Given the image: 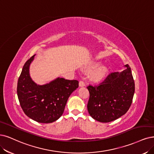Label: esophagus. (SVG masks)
<instances>
[{
    "instance_id": "34e87169",
    "label": "esophagus",
    "mask_w": 154,
    "mask_h": 154,
    "mask_svg": "<svg viewBox=\"0 0 154 154\" xmlns=\"http://www.w3.org/2000/svg\"><path fill=\"white\" fill-rule=\"evenodd\" d=\"M79 86H80V87L85 86V83L83 81H81L80 82H79Z\"/></svg>"
}]
</instances>
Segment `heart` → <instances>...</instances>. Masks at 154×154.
<instances>
[{"mask_svg":"<svg viewBox=\"0 0 154 154\" xmlns=\"http://www.w3.org/2000/svg\"><path fill=\"white\" fill-rule=\"evenodd\" d=\"M98 63L96 62H93L91 63L87 68V71L91 72L93 69L91 75V79L94 82H98L101 81L106 75L109 71V68L106 65H100L99 66Z\"/></svg>","mask_w":154,"mask_h":154,"instance_id":"b5f03b06","label":"heart"}]
</instances>
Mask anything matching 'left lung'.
<instances>
[{
    "label": "left lung",
    "instance_id": "1",
    "mask_svg": "<svg viewBox=\"0 0 154 154\" xmlns=\"http://www.w3.org/2000/svg\"><path fill=\"white\" fill-rule=\"evenodd\" d=\"M121 72L109 74L96 86H89L88 110L96 121L109 122L126 113L132 103L134 81L131 68L127 64Z\"/></svg>",
    "mask_w": 154,
    "mask_h": 154
}]
</instances>
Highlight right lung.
<instances>
[{
    "mask_svg": "<svg viewBox=\"0 0 154 154\" xmlns=\"http://www.w3.org/2000/svg\"><path fill=\"white\" fill-rule=\"evenodd\" d=\"M35 56L23 67L17 94L21 109L28 117L40 123H51L63 115L68 98L79 87V81L58 77L44 85L37 84L29 72Z\"/></svg>",
    "mask_w": 154,
    "mask_h": 154,
    "instance_id": "obj_1",
    "label": "right lung"
}]
</instances>
